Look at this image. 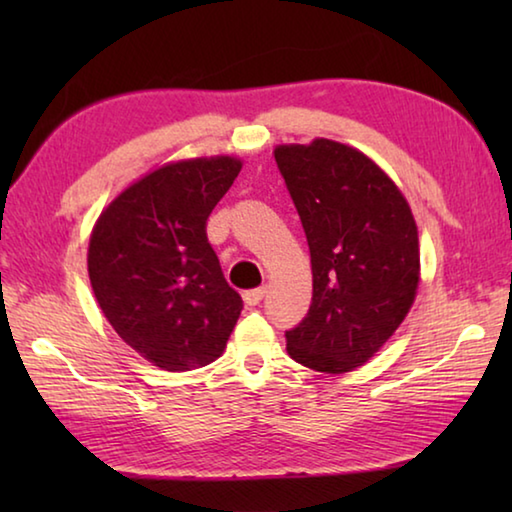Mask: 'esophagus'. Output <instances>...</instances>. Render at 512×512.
<instances>
[{"instance_id": "esophagus-1", "label": "esophagus", "mask_w": 512, "mask_h": 512, "mask_svg": "<svg viewBox=\"0 0 512 512\" xmlns=\"http://www.w3.org/2000/svg\"><path fill=\"white\" fill-rule=\"evenodd\" d=\"M266 296V289L264 287H257V289H250V291H244V302L248 307H255L259 305V302L264 300Z\"/></svg>"}]
</instances>
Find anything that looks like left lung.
<instances>
[{
    "label": "left lung",
    "mask_w": 512,
    "mask_h": 512,
    "mask_svg": "<svg viewBox=\"0 0 512 512\" xmlns=\"http://www.w3.org/2000/svg\"><path fill=\"white\" fill-rule=\"evenodd\" d=\"M275 162L305 230L314 296L287 329L291 359L320 372L366 363L409 314L420 280L411 207L375 162L314 140L277 146Z\"/></svg>",
    "instance_id": "8db88e82"
}]
</instances>
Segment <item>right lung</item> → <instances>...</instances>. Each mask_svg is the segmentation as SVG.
I'll return each instance as SVG.
<instances>
[{
	"label": "right lung",
	"instance_id": "right-lung-1",
	"mask_svg": "<svg viewBox=\"0 0 512 512\" xmlns=\"http://www.w3.org/2000/svg\"><path fill=\"white\" fill-rule=\"evenodd\" d=\"M239 171L225 155L167 164L121 192L94 225L88 271L99 307L162 370L221 357L244 309L207 241V219Z\"/></svg>",
	"mask_w": 512,
	"mask_h": 512
}]
</instances>
